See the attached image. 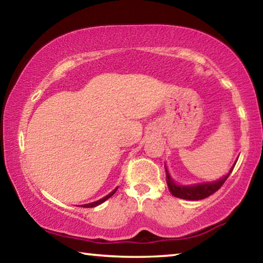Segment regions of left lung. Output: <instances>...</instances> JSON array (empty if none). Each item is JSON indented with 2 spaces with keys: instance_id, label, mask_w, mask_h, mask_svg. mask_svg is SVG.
<instances>
[{
  "instance_id": "left-lung-1",
  "label": "left lung",
  "mask_w": 263,
  "mask_h": 263,
  "mask_svg": "<svg viewBox=\"0 0 263 263\" xmlns=\"http://www.w3.org/2000/svg\"><path fill=\"white\" fill-rule=\"evenodd\" d=\"M234 168H231L230 173L226 176L222 177V179L215 181V182H209V183H202V184H194V185H179L176 184L174 181L172 180L171 175L168 174V171L166 169L167 173V184L168 189L171 191V194L175 197H179L182 199H189V201H198V199L206 198L212 194H215L216 191L220 188V186L225 183V181L230 176L231 173H232Z\"/></svg>"
}]
</instances>
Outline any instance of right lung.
<instances>
[{
    "label": "right lung",
    "mask_w": 263,
    "mask_h": 263,
    "mask_svg": "<svg viewBox=\"0 0 263 263\" xmlns=\"http://www.w3.org/2000/svg\"><path fill=\"white\" fill-rule=\"evenodd\" d=\"M117 189L118 188H116L114 191H111V193L109 194V195H106L105 197H103V198H101V199H99V201H96V202H92V203H89V204H84V205H82L83 208H94V206H97V205H100V204H102L103 202H105L106 199H109L111 196H112L116 191H117Z\"/></svg>",
    "instance_id": "1"
}]
</instances>
